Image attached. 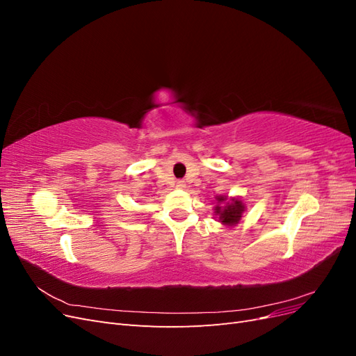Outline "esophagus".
Wrapping results in <instances>:
<instances>
[{
    "mask_svg": "<svg viewBox=\"0 0 356 356\" xmlns=\"http://www.w3.org/2000/svg\"><path fill=\"white\" fill-rule=\"evenodd\" d=\"M177 188L178 190H184L186 188V182L184 181H177Z\"/></svg>",
    "mask_w": 356,
    "mask_h": 356,
    "instance_id": "1",
    "label": "esophagus"
}]
</instances>
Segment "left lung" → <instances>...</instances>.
<instances>
[{
	"label": "left lung",
	"mask_w": 356,
	"mask_h": 356,
	"mask_svg": "<svg viewBox=\"0 0 356 356\" xmlns=\"http://www.w3.org/2000/svg\"><path fill=\"white\" fill-rule=\"evenodd\" d=\"M215 200H217V204L213 208V213L222 225H225V227H234V225L241 222L246 211L245 203L241 197H229L220 195L215 197Z\"/></svg>",
	"instance_id": "8db88e82"
}]
</instances>
